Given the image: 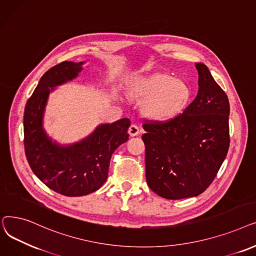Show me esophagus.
Instances as JSON below:
<instances>
[{
	"instance_id": "obj_1",
	"label": "esophagus",
	"mask_w": 256,
	"mask_h": 256,
	"mask_svg": "<svg viewBox=\"0 0 256 256\" xmlns=\"http://www.w3.org/2000/svg\"><path fill=\"white\" fill-rule=\"evenodd\" d=\"M128 132H129L130 136H136L140 134V129L138 128V126H136V125H134V124H132V125L129 127Z\"/></svg>"
}]
</instances>
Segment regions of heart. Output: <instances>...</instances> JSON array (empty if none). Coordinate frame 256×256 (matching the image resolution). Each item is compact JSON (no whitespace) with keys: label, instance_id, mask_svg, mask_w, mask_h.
<instances>
[{"label":"heart","instance_id":"b5f03b06","mask_svg":"<svg viewBox=\"0 0 256 256\" xmlns=\"http://www.w3.org/2000/svg\"><path fill=\"white\" fill-rule=\"evenodd\" d=\"M130 94L136 100H148L144 112L150 118L168 122L186 112L192 99V88L184 80L154 72L133 82Z\"/></svg>","mask_w":256,"mask_h":256}]
</instances>
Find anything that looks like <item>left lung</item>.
I'll return each instance as SVG.
<instances>
[{
    "label": "left lung",
    "instance_id": "left-lung-1",
    "mask_svg": "<svg viewBox=\"0 0 256 256\" xmlns=\"http://www.w3.org/2000/svg\"><path fill=\"white\" fill-rule=\"evenodd\" d=\"M199 90L178 118L146 120V179L149 188L170 200L196 197L208 188L229 148L227 94L203 64H196Z\"/></svg>",
    "mask_w": 256,
    "mask_h": 256
}]
</instances>
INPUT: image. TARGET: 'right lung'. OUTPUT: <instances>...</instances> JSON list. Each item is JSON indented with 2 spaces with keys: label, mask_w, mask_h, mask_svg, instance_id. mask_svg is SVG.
I'll use <instances>...</instances> for the list:
<instances>
[{
  "label": "right lung",
  "mask_w": 256,
  "mask_h": 256,
  "mask_svg": "<svg viewBox=\"0 0 256 256\" xmlns=\"http://www.w3.org/2000/svg\"><path fill=\"white\" fill-rule=\"evenodd\" d=\"M83 64L64 62L46 70L24 114V144L31 170L48 188L68 197L99 190L107 179L112 153L129 138L127 118L100 125L86 138L70 146H60L46 136L42 118L48 94L76 78Z\"/></svg>",
  "instance_id": "add662e5"
}]
</instances>
